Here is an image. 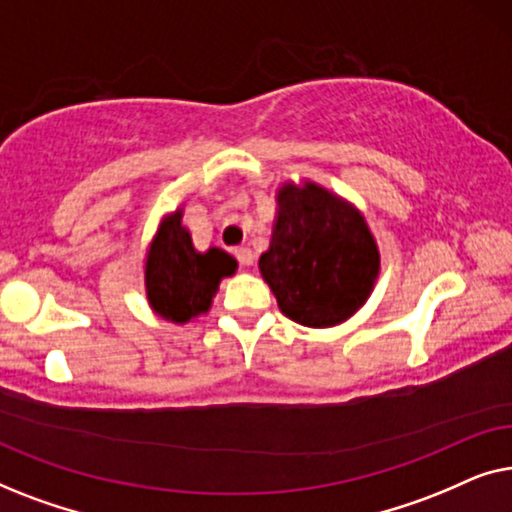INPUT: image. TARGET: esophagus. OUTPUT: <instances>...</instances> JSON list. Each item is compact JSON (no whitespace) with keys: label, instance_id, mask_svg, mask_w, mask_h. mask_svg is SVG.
Instances as JSON below:
<instances>
[{"label":"esophagus","instance_id":"1","mask_svg":"<svg viewBox=\"0 0 512 512\" xmlns=\"http://www.w3.org/2000/svg\"><path fill=\"white\" fill-rule=\"evenodd\" d=\"M235 256H237V261H240V265H244V268L254 265V251H251L249 247L235 249Z\"/></svg>","mask_w":512,"mask_h":512}]
</instances>
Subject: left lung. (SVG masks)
<instances>
[{"label": "left lung", "instance_id": "1", "mask_svg": "<svg viewBox=\"0 0 512 512\" xmlns=\"http://www.w3.org/2000/svg\"><path fill=\"white\" fill-rule=\"evenodd\" d=\"M258 268L286 317L328 328L366 303L380 275V251L359 209L305 181L279 188L270 249Z\"/></svg>", "mask_w": 512, "mask_h": 512}]
</instances>
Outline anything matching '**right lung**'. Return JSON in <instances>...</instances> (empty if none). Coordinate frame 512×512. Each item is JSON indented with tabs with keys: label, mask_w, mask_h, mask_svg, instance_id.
I'll return each instance as SVG.
<instances>
[{
	"label": "right lung",
	"mask_w": 512,
	"mask_h": 512,
	"mask_svg": "<svg viewBox=\"0 0 512 512\" xmlns=\"http://www.w3.org/2000/svg\"><path fill=\"white\" fill-rule=\"evenodd\" d=\"M237 261L219 247L198 251L191 233L181 226V209L165 216L153 237L144 265L146 298L153 312L186 324L212 307L219 282L235 275Z\"/></svg>",
	"instance_id": "right-lung-1"
}]
</instances>
